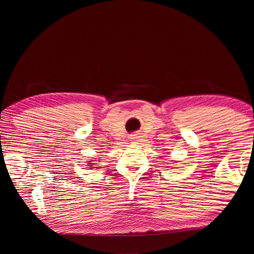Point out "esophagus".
<instances>
[{
	"mask_svg": "<svg viewBox=\"0 0 254 254\" xmlns=\"http://www.w3.org/2000/svg\"><path fill=\"white\" fill-rule=\"evenodd\" d=\"M131 140H132V141H134V142H135V140H134V137H132V139H131Z\"/></svg>",
	"mask_w": 254,
	"mask_h": 254,
	"instance_id": "34e87169",
	"label": "esophagus"
}]
</instances>
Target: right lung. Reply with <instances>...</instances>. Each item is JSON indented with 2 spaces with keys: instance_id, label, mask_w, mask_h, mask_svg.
Here are the masks:
<instances>
[{
  "instance_id": "right-lung-1",
  "label": "right lung",
  "mask_w": 254,
  "mask_h": 254,
  "mask_svg": "<svg viewBox=\"0 0 254 254\" xmlns=\"http://www.w3.org/2000/svg\"><path fill=\"white\" fill-rule=\"evenodd\" d=\"M88 162H91V161H88ZM89 164H92V163H89Z\"/></svg>"
}]
</instances>
